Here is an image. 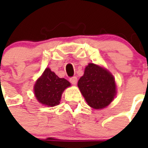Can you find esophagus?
<instances>
[{
    "label": "esophagus",
    "mask_w": 148,
    "mask_h": 148,
    "mask_svg": "<svg viewBox=\"0 0 148 148\" xmlns=\"http://www.w3.org/2000/svg\"><path fill=\"white\" fill-rule=\"evenodd\" d=\"M70 82L72 84H74V85H75V84H77V82H78V79H77V78L75 76L72 77V78H70Z\"/></svg>",
    "instance_id": "34e87169"
}]
</instances>
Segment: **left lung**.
I'll use <instances>...</instances> for the list:
<instances>
[{"instance_id": "left-lung-1", "label": "left lung", "mask_w": 148, "mask_h": 148, "mask_svg": "<svg viewBox=\"0 0 148 148\" xmlns=\"http://www.w3.org/2000/svg\"><path fill=\"white\" fill-rule=\"evenodd\" d=\"M78 87L87 104L94 109H103L109 105L116 95L113 75L104 67L90 63L84 70Z\"/></svg>"}]
</instances>
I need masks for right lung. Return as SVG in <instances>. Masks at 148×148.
I'll return each instance as SVG.
<instances>
[{
	"label": "right lung",
	"mask_w": 148,
	"mask_h": 148,
	"mask_svg": "<svg viewBox=\"0 0 148 148\" xmlns=\"http://www.w3.org/2000/svg\"><path fill=\"white\" fill-rule=\"evenodd\" d=\"M70 86V83L65 78H59L49 68H46L35 82L34 93L39 103L54 107L59 104L64 90Z\"/></svg>",
	"instance_id": "add662e5"
}]
</instances>
